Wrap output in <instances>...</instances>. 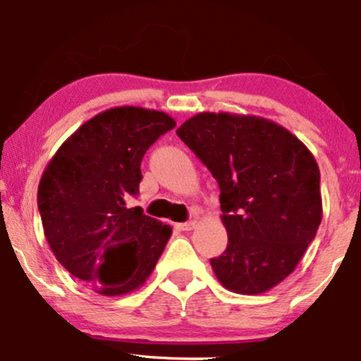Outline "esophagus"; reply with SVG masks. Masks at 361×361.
I'll list each match as a JSON object with an SVG mask.
<instances>
[{
	"mask_svg": "<svg viewBox=\"0 0 361 361\" xmlns=\"http://www.w3.org/2000/svg\"><path fill=\"white\" fill-rule=\"evenodd\" d=\"M195 226H197V222H195V221L176 224V227H178V229H180V231H192V229H195Z\"/></svg>",
	"mask_w": 361,
	"mask_h": 361,
	"instance_id": "obj_1",
	"label": "esophagus"
}]
</instances>
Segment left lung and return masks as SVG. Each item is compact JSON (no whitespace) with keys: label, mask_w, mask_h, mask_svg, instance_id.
I'll use <instances>...</instances> for the list:
<instances>
[{"label":"left lung","mask_w":361,"mask_h":361,"mask_svg":"<svg viewBox=\"0 0 361 361\" xmlns=\"http://www.w3.org/2000/svg\"><path fill=\"white\" fill-rule=\"evenodd\" d=\"M176 134L221 186L229 241L210 259L217 280L244 295L279 285L322 221L316 157L287 128L256 115L202 111Z\"/></svg>","instance_id":"8db88e82"}]
</instances>
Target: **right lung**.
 Returning <instances> with one entry per match:
<instances>
[{
  "label": "right lung",
  "instance_id": "add662e5",
  "mask_svg": "<svg viewBox=\"0 0 361 361\" xmlns=\"http://www.w3.org/2000/svg\"><path fill=\"white\" fill-rule=\"evenodd\" d=\"M175 126L164 111L115 106L82 123L44 169L37 204L45 239L62 267L102 295L146 283L171 238V227L126 200L139 192L146 151Z\"/></svg>",
  "mask_w": 361,
  "mask_h": 361
}]
</instances>
